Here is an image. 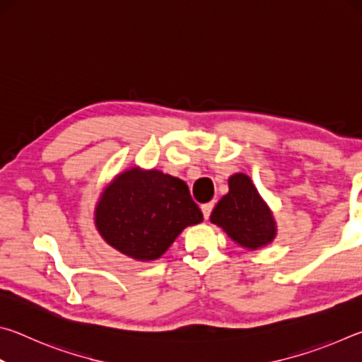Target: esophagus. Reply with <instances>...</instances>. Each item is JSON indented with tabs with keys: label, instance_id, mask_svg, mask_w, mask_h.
Masks as SVG:
<instances>
[{
	"label": "esophagus",
	"instance_id": "1",
	"mask_svg": "<svg viewBox=\"0 0 362 362\" xmlns=\"http://www.w3.org/2000/svg\"><path fill=\"white\" fill-rule=\"evenodd\" d=\"M212 207H214V203H207V204H203V206H201V211H203V216H204V218H209Z\"/></svg>",
	"mask_w": 362,
	"mask_h": 362
}]
</instances>
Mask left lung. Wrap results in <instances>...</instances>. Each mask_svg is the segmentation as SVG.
Returning <instances> with one entry per match:
<instances>
[{
    "mask_svg": "<svg viewBox=\"0 0 362 362\" xmlns=\"http://www.w3.org/2000/svg\"><path fill=\"white\" fill-rule=\"evenodd\" d=\"M211 222L222 228L238 246L257 250L276 238V220L250 177L238 173L228 179V193L211 214Z\"/></svg>",
    "mask_w": 362,
    "mask_h": 362,
    "instance_id": "8db88e82",
    "label": "left lung"
}]
</instances>
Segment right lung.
I'll return each mask as SVG.
<instances>
[{
  "label": "right lung",
  "instance_id": "1",
  "mask_svg": "<svg viewBox=\"0 0 362 362\" xmlns=\"http://www.w3.org/2000/svg\"><path fill=\"white\" fill-rule=\"evenodd\" d=\"M201 222L203 214L185 182L139 166L116 175L94 211L103 241L137 262L159 259L187 226Z\"/></svg>",
  "mask_w": 362,
  "mask_h": 362
}]
</instances>
